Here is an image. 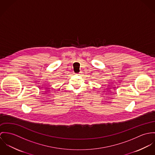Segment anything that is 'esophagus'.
I'll list each match as a JSON object with an SVG mask.
<instances>
[{"label":"esophagus","instance_id":"esophagus-1","mask_svg":"<svg viewBox=\"0 0 155 155\" xmlns=\"http://www.w3.org/2000/svg\"><path fill=\"white\" fill-rule=\"evenodd\" d=\"M81 73H82L81 72H79V73H78L77 74H78V75H81Z\"/></svg>","mask_w":155,"mask_h":155}]
</instances>
